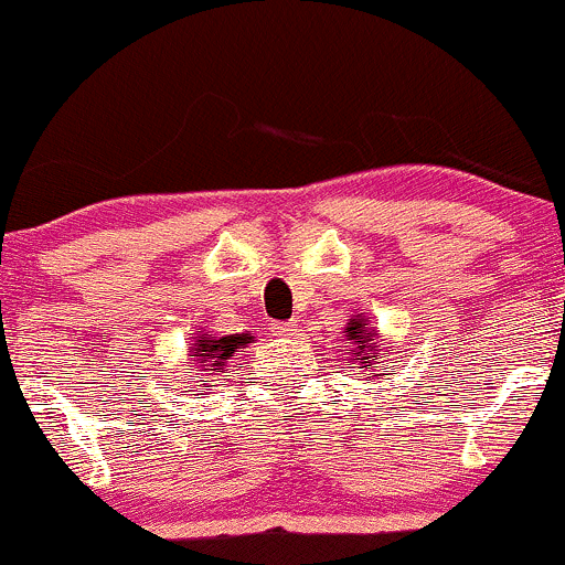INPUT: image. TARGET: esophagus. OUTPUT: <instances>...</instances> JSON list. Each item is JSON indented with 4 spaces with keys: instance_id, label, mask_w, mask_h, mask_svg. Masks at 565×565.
<instances>
[{
    "instance_id": "obj_1",
    "label": "esophagus",
    "mask_w": 565,
    "mask_h": 565,
    "mask_svg": "<svg viewBox=\"0 0 565 565\" xmlns=\"http://www.w3.org/2000/svg\"><path fill=\"white\" fill-rule=\"evenodd\" d=\"M274 329H276V337H295L300 326H297V321H284V323H276Z\"/></svg>"
}]
</instances>
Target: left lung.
<instances>
[{"label":"left lung","mask_w":565,"mask_h":565,"mask_svg":"<svg viewBox=\"0 0 565 565\" xmlns=\"http://www.w3.org/2000/svg\"><path fill=\"white\" fill-rule=\"evenodd\" d=\"M344 337H348V344H352V363H360V369H379V358H382V352L376 350V342H373V337H376V331L371 329L369 321H365L363 312H358L355 318H350L348 329H344ZM386 355V350H384Z\"/></svg>","instance_id":"1"}]
</instances>
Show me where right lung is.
Here are the masks:
<instances>
[{"label":"right lung","mask_w":565,"mask_h":565,"mask_svg":"<svg viewBox=\"0 0 565 565\" xmlns=\"http://www.w3.org/2000/svg\"><path fill=\"white\" fill-rule=\"evenodd\" d=\"M249 334H228V337H213V334H200L196 337L192 352L202 365H207L205 371L217 373L223 369L226 360L234 358V352H239L244 344H249Z\"/></svg>","instance_id":"add662e5"}]
</instances>
